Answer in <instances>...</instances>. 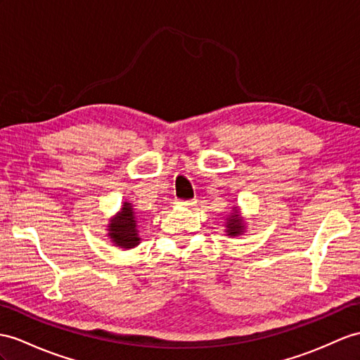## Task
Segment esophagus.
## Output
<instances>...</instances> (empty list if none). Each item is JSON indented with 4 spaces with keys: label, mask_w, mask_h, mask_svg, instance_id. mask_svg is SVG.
I'll use <instances>...</instances> for the list:
<instances>
[{
    "label": "esophagus",
    "mask_w": 360,
    "mask_h": 360,
    "mask_svg": "<svg viewBox=\"0 0 360 360\" xmlns=\"http://www.w3.org/2000/svg\"><path fill=\"white\" fill-rule=\"evenodd\" d=\"M195 203H197V201H194V200H179L177 201V205L183 206V207H191V206H194Z\"/></svg>",
    "instance_id": "1"
}]
</instances>
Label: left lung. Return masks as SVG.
Returning a JSON list of instances; mask_svg holds the SVG:
<instances>
[{"label": "left lung", "instance_id": "left-lung-1", "mask_svg": "<svg viewBox=\"0 0 360 360\" xmlns=\"http://www.w3.org/2000/svg\"><path fill=\"white\" fill-rule=\"evenodd\" d=\"M226 232L231 236H238L244 232V223H243V217L238 212V207H233V214L226 218Z\"/></svg>", "mask_w": 360, "mask_h": 360}]
</instances>
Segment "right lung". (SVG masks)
<instances>
[{
    "mask_svg": "<svg viewBox=\"0 0 360 360\" xmlns=\"http://www.w3.org/2000/svg\"><path fill=\"white\" fill-rule=\"evenodd\" d=\"M108 236L114 243V246H119L120 249H133L140 243L137 218L133 205L128 203V201L122 205L120 212L110 220Z\"/></svg>",
    "mask_w": 360,
    "mask_h": 360,
    "instance_id": "right-lung-1",
    "label": "right lung"
}]
</instances>
